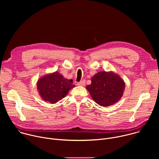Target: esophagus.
<instances>
[{"instance_id": "34e87169", "label": "esophagus", "mask_w": 159, "mask_h": 159, "mask_svg": "<svg viewBox=\"0 0 159 159\" xmlns=\"http://www.w3.org/2000/svg\"><path fill=\"white\" fill-rule=\"evenodd\" d=\"M77 85H80V86H84L85 84V80H81L80 82H78Z\"/></svg>"}]
</instances>
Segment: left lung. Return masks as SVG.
I'll list each match as a JSON object with an SVG mask.
<instances>
[{
  "label": "left lung",
  "instance_id": "8db88e82",
  "mask_svg": "<svg viewBox=\"0 0 159 159\" xmlns=\"http://www.w3.org/2000/svg\"><path fill=\"white\" fill-rule=\"evenodd\" d=\"M93 100L99 106L107 107L117 102L122 98L125 82L112 71H101L91 79V84L86 86Z\"/></svg>",
  "mask_w": 159,
  "mask_h": 159
}]
</instances>
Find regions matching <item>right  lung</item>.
I'll return each instance as SVG.
<instances>
[{
	"label": "right lung",
	"mask_w": 159,
	"mask_h": 159,
	"mask_svg": "<svg viewBox=\"0 0 159 159\" xmlns=\"http://www.w3.org/2000/svg\"><path fill=\"white\" fill-rule=\"evenodd\" d=\"M73 80L65 79L56 71L45 75L37 81V90L41 99L55 104L65 98L69 90L75 87Z\"/></svg>",
	"instance_id": "obj_1"
}]
</instances>
